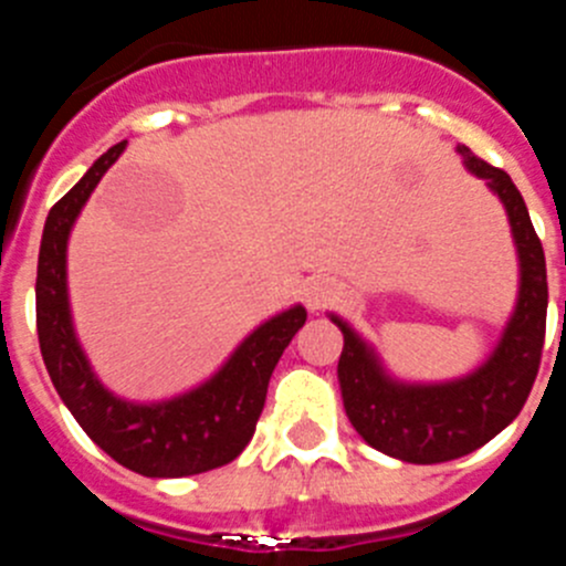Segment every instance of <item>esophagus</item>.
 <instances>
[{"label": "esophagus", "mask_w": 566, "mask_h": 566, "mask_svg": "<svg viewBox=\"0 0 566 566\" xmlns=\"http://www.w3.org/2000/svg\"><path fill=\"white\" fill-rule=\"evenodd\" d=\"M334 300V289L328 283H312L306 292L308 308H326Z\"/></svg>", "instance_id": "obj_1"}]
</instances>
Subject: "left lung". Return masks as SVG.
Segmentation results:
<instances>
[{
  "label": "left lung",
  "mask_w": 566,
  "mask_h": 566,
  "mask_svg": "<svg viewBox=\"0 0 566 566\" xmlns=\"http://www.w3.org/2000/svg\"><path fill=\"white\" fill-rule=\"evenodd\" d=\"M470 172L502 198L522 260L518 306L493 357L476 374L448 385H399L382 374L371 348L332 317L343 332L337 374L345 413L365 442L394 459L437 464L468 457L504 431L527 402L547 332V263L522 192L510 175L459 147Z\"/></svg>",
  "instance_id": "left-lung-1"
}]
</instances>
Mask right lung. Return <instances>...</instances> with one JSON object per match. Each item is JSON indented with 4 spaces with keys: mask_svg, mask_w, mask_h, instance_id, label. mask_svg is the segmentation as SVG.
I'll return each mask as SVG.
<instances>
[{
    "mask_svg": "<svg viewBox=\"0 0 566 566\" xmlns=\"http://www.w3.org/2000/svg\"><path fill=\"white\" fill-rule=\"evenodd\" d=\"M122 153L124 142L109 147L50 209L36 269L39 348L59 397L107 457L142 476L207 473L238 459L249 444L266 402L269 377L280 354L306 323V308L294 306L263 323L243 339L221 371L192 394L161 405H133L104 391L70 326L64 252L76 214Z\"/></svg>",
    "mask_w": 566,
    "mask_h": 566,
    "instance_id": "1",
    "label": "right lung"
}]
</instances>
